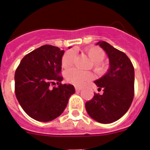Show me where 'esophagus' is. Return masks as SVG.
<instances>
[{"instance_id": "esophagus-1", "label": "esophagus", "mask_w": 150, "mask_h": 150, "mask_svg": "<svg viewBox=\"0 0 150 150\" xmlns=\"http://www.w3.org/2000/svg\"><path fill=\"white\" fill-rule=\"evenodd\" d=\"M75 89H76V91H80V90L83 89V87H81V86H75Z\"/></svg>"}]
</instances>
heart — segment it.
<instances>
[{
  "mask_svg": "<svg viewBox=\"0 0 150 150\" xmlns=\"http://www.w3.org/2000/svg\"><path fill=\"white\" fill-rule=\"evenodd\" d=\"M84 52L91 61V67L97 73L101 74L107 71V65L102 63L105 57V52L98 46H89L84 50ZM75 61V54L72 50H68L64 54L62 59V65L64 68H70ZM91 72H81L76 69L70 70L66 74V79L69 83L74 86H82L85 83L93 79Z\"/></svg>",
  "mask_w": 150,
  "mask_h": 150,
  "instance_id": "b5f03b06",
  "label": "heart"
}]
</instances>
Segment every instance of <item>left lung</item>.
Segmentation results:
<instances>
[{"instance_id": "left-lung-1", "label": "left lung", "mask_w": 150, "mask_h": 150, "mask_svg": "<svg viewBox=\"0 0 150 150\" xmlns=\"http://www.w3.org/2000/svg\"><path fill=\"white\" fill-rule=\"evenodd\" d=\"M99 45L109 58L107 72L95 83L103 94H95L86 103L88 114L95 121L103 124L112 123L122 117L129 109L134 98V69L124 52L116 50L105 41Z\"/></svg>"}]
</instances>
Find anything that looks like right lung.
Instances as JSON below:
<instances>
[{
	"label": "right lung",
	"instance_id": "1",
	"mask_svg": "<svg viewBox=\"0 0 150 150\" xmlns=\"http://www.w3.org/2000/svg\"><path fill=\"white\" fill-rule=\"evenodd\" d=\"M64 53L57 46L44 45L24 57L16 71L17 100L24 111L37 121L50 122L59 117L75 93L73 85L61 83ZM55 81L59 86L52 89L50 86Z\"/></svg>",
	"mask_w": 150,
	"mask_h": 150
}]
</instances>
